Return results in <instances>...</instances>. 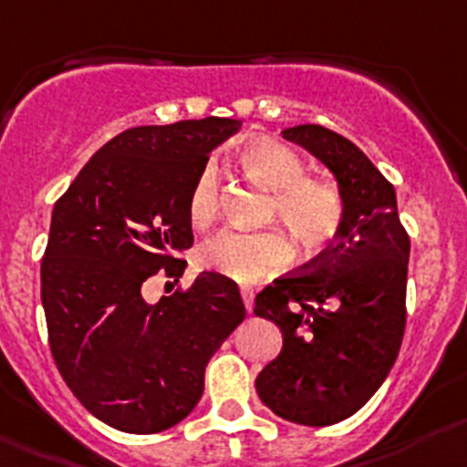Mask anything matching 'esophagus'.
Instances as JSON below:
<instances>
[{
  "instance_id": "1",
  "label": "esophagus",
  "mask_w": 467,
  "mask_h": 467,
  "mask_svg": "<svg viewBox=\"0 0 467 467\" xmlns=\"http://www.w3.org/2000/svg\"><path fill=\"white\" fill-rule=\"evenodd\" d=\"M241 296L243 303H245V310L252 312V307H254V289H252V286H243Z\"/></svg>"
}]
</instances>
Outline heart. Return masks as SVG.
<instances>
[{"label":"heart","instance_id":"obj_1","mask_svg":"<svg viewBox=\"0 0 467 467\" xmlns=\"http://www.w3.org/2000/svg\"><path fill=\"white\" fill-rule=\"evenodd\" d=\"M250 178L273 192L271 217L282 220L306 252H322L345 224V199L333 182L310 178L296 150L273 139H256L238 152ZM220 171L205 161L187 190V220L205 229L220 213ZM292 241L277 229H226L199 247V264L238 282H254L292 262Z\"/></svg>","mask_w":467,"mask_h":467}]
</instances>
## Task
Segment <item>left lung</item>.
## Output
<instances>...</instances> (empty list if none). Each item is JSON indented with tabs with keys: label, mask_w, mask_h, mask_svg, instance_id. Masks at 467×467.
Wrapping results in <instances>:
<instances>
[{
	"label": "left lung",
	"mask_w": 467,
	"mask_h": 467,
	"mask_svg": "<svg viewBox=\"0 0 467 467\" xmlns=\"http://www.w3.org/2000/svg\"><path fill=\"white\" fill-rule=\"evenodd\" d=\"M282 134L333 171L345 224L322 254L256 294L254 315L277 324L282 349L254 384L277 417L331 426L370 400L399 357L410 236L393 185L352 140L322 125Z\"/></svg>",
	"instance_id": "1"
}]
</instances>
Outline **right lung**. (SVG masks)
<instances>
[{"instance_id":"add662e5","label":"right lung","mask_w":467,"mask_h":467,"mask_svg":"<svg viewBox=\"0 0 467 467\" xmlns=\"http://www.w3.org/2000/svg\"><path fill=\"white\" fill-rule=\"evenodd\" d=\"M236 119L131 127L83 166L53 208L41 262V303L55 366L88 412L118 431L160 433L203 393L213 354L245 319L241 292L220 273L160 303L155 275L182 277L194 243L187 190Z\"/></svg>"}]
</instances>
